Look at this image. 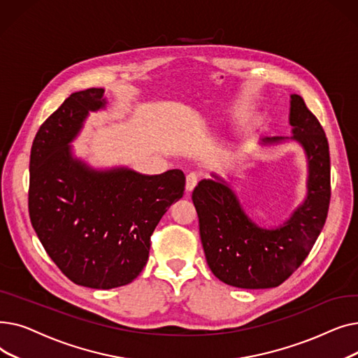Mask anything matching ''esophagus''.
Instances as JSON below:
<instances>
[{"label": "esophagus", "mask_w": 358, "mask_h": 358, "mask_svg": "<svg viewBox=\"0 0 358 358\" xmlns=\"http://www.w3.org/2000/svg\"><path fill=\"white\" fill-rule=\"evenodd\" d=\"M197 182H199V176L196 173L187 174V177H185V189H187V192H193V189L197 185Z\"/></svg>", "instance_id": "esophagus-1"}]
</instances>
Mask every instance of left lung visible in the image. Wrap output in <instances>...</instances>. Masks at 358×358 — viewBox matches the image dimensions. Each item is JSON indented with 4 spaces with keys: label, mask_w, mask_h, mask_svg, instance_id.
<instances>
[{
    "label": "left lung",
    "mask_w": 358,
    "mask_h": 358,
    "mask_svg": "<svg viewBox=\"0 0 358 358\" xmlns=\"http://www.w3.org/2000/svg\"><path fill=\"white\" fill-rule=\"evenodd\" d=\"M292 139L303 146L308 164V197L292 217L275 229H262L241 209L223 181L201 180L193 192L206 261L223 283L241 289H270L286 281L309 255L321 234L331 200V161L325 131L292 94ZM285 138L262 139L278 143Z\"/></svg>",
    "instance_id": "8db88e82"
}]
</instances>
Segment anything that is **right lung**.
<instances>
[{
	"label": "right lung",
	"instance_id": "1",
	"mask_svg": "<svg viewBox=\"0 0 358 358\" xmlns=\"http://www.w3.org/2000/svg\"><path fill=\"white\" fill-rule=\"evenodd\" d=\"M104 90L73 92L43 122L30 152L29 215L52 261L75 285L113 289L134 281L150 236L182 197L185 176H142L127 168L96 171L73 159L69 142L88 111L104 107Z\"/></svg>",
	"mask_w": 358,
	"mask_h": 358
}]
</instances>
